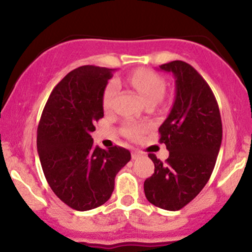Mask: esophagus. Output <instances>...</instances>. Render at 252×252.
<instances>
[{"label":"esophagus","instance_id":"obj_1","mask_svg":"<svg viewBox=\"0 0 252 252\" xmlns=\"http://www.w3.org/2000/svg\"><path fill=\"white\" fill-rule=\"evenodd\" d=\"M143 155V153L142 152H140V150H134V152L131 153V158H132V160H136V158H141V156Z\"/></svg>","mask_w":252,"mask_h":252}]
</instances>
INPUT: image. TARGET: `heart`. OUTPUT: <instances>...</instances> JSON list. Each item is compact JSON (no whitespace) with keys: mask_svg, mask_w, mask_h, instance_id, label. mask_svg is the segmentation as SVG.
I'll use <instances>...</instances> for the list:
<instances>
[{"mask_svg":"<svg viewBox=\"0 0 252 252\" xmlns=\"http://www.w3.org/2000/svg\"><path fill=\"white\" fill-rule=\"evenodd\" d=\"M129 83L142 96L147 105H154L162 99L166 91V82L160 74L150 70H137L130 74ZM118 84L110 82L103 92V106L105 110H111L114 100L117 96ZM146 126L128 122L124 126L123 131L129 138L136 140L146 131Z\"/></svg>","mask_w":252,"mask_h":252,"instance_id":"obj_1","label":"heart"}]
</instances>
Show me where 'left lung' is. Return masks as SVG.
<instances>
[{
	"instance_id": "left-lung-1",
	"label": "left lung",
	"mask_w": 252,
	"mask_h": 252,
	"mask_svg": "<svg viewBox=\"0 0 252 252\" xmlns=\"http://www.w3.org/2000/svg\"><path fill=\"white\" fill-rule=\"evenodd\" d=\"M160 70L175 78L174 104L158 128L169 156L162 162L148 155L155 170L144 181V193L150 204L178 211L200 193L212 174L221 144V118L209 84L189 63L174 60Z\"/></svg>"
}]
</instances>
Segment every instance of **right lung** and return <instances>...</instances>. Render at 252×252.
<instances>
[{
  "instance_id": "right-lung-1",
  "label": "right lung",
  "mask_w": 252,
  "mask_h": 252,
  "mask_svg": "<svg viewBox=\"0 0 252 252\" xmlns=\"http://www.w3.org/2000/svg\"><path fill=\"white\" fill-rule=\"evenodd\" d=\"M115 70L80 66L57 84L37 126L36 147L46 180L71 209L89 211L105 204L115 176L129 162L128 149L94 147L91 132L104 116L103 92Z\"/></svg>"
}]
</instances>
